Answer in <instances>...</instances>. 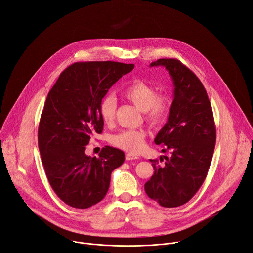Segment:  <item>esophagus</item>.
<instances>
[{"instance_id":"1","label":"esophagus","mask_w":253,"mask_h":253,"mask_svg":"<svg viewBox=\"0 0 253 253\" xmlns=\"http://www.w3.org/2000/svg\"><path fill=\"white\" fill-rule=\"evenodd\" d=\"M125 159H126L127 161H129V160H135V159H138V157H137L136 155H133V154H131V153H127V154H126V156H125Z\"/></svg>"}]
</instances>
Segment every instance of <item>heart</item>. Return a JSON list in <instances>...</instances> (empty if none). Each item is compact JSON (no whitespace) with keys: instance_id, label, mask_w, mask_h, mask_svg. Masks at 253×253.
I'll return each instance as SVG.
<instances>
[{"instance_id":"obj_1","label":"heart","mask_w":253,"mask_h":253,"mask_svg":"<svg viewBox=\"0 0 253 253\" xmlns=\"http://www.w3.org/2000/svg\"><path fill=\"white\" fill-rule=\"evenodd\" d=\"M123 96L133 103L139 111L145 112L146 119L151 124L163 122L169 112V100L166 95H157L156 89L152 84L134 81L128 84ZM117 101L112 95L105 96L99 104L100 118L105 124L112 123L115 118ZM146 132L142 129H128L115 134L111 138L112 144L124 151L137 154L145 148Z\"/></svg>"}]
</instances>
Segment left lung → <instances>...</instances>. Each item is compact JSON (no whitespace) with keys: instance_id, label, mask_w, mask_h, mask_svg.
Returning <instances> with one entry per match:
<instances>
[{"instance_id":"left-lung-1","label":"left lung","mask_w":253,"mask_h":253,"mask_svg":"<svg viewBox=\"0 0 253 253\" xmlns=\"http://www.w3.org/2000/svg\"><path fill=\"white\" fill-rule=\"evenodd\" d=\"M166 68L174 86L168 122L157 133L156 145L169 152L163 166L150 160L154 174L145 184L151 200L166 208L187 203L203 185L212 161L216 128L210 100L199 78L175 59H159L150 67Z\"/></svg>"}]
</instances>
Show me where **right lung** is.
Masks as SVG:
<instances>
[{"label": "right lung", "instance_id": "add662e5", "mask_svg": "<svg viewBox=\"0 0 253 253\" xmlns=\"http://www.w3.org/2000/svg\"><path fill=\"white\" fill-rule=\"evenodd\" d=\"M133 64L79 62L59 76L49 91L38 128L42 164L53 191L70 207L90 208L103 200L114 169L125 154L105 146L99 157L84 153L103 130L99 104L111 86L132 71Z\"/></svg>", "mask_w": 253, "mask_h": 253}]
</instances>
